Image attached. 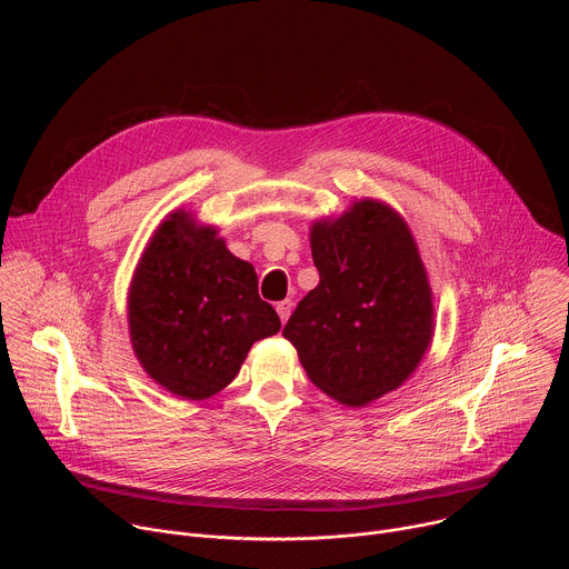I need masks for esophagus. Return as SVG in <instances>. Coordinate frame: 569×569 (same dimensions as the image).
Here are the masks:
<instances>
[{"label": "esophagus", "instance_id": "esophagus-1", "mask_svg": "<svg viewBox=\"0 0 569 569\" xmlns=\"http://www.w3.org/2000/svg\"><path fill=\"white\" fill-rule=\"evenodd\" d=\"M277 312H279L281 321L286 323V321H288V317H290V312H292V301H290V299L279 301V303H277Z\"/></svg>", "mask_w": 569, "mask_h": 569}]
</instances>
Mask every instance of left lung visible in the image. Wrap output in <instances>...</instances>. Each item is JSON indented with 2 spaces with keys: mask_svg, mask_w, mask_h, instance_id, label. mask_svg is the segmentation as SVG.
Segmentation results:
<instances>
[{
  "mask_svg": "<svg viewBox=\"0 0 569 569\" xmlns=\"http://www.w3.org/2000/svg\"><path fill=\"white\" fill-rule=\"evenodd\" d=\"M310 248L319 283L283 338L321 391L360 408L410 378L432 340L426 268L405 220L373 200L315 222Z\"/></svg>",
  "mask_w": 569,
  "mask_h": 569,
  "instance_id": "1",
  "label": "left lung"
}]
</instances>
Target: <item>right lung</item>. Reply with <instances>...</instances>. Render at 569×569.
<instances>
[{
    "label": "right lung",
    "instance_id": "add662e5",
    "mask_svg": "<svg viewBox=\"0 0 569 569\" xmlns=\"http://www.w3.org/2000/svg\"><path fill=\"white\" fill-rule=\"evenodd\" d=\"M128 321L146 373L191 400L227 387L252 345L281 329L277 310L259 297L254 268L184 211L150 238L130 286Z\"/></svg>",
    "mask_w": 569,
    "mask_h": 569
}]
</instances>
